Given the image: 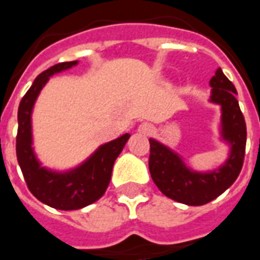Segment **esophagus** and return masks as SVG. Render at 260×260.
<instances>
[{
	"instance_id": "34e87169",
	"label": "esophagus",
	"mask_w": 260,
	"mask_h": 260,
	"mask_svg": "<svg viewBox=\"0 0 260 260\" xmlns=\"http://www.w3.org/2000/svg\"><path fill=\"white\" fill-rule=\"evenodd\" d=\"M153 132L152 124L149 123H142L138 126V133H140L141 136H150Z\"/></svg>"
}]
</instances>
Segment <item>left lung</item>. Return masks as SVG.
<instances>
[{
	"label": "left lung",
	"instance_id": "left-lung-1",
	"mask_svg": "<svg viewBox=\"0 0 260 260\" xmlns=\"http://www.w3.org/2000/svg\"><path fill=\"white\" fill-rule=\"evenodd\" d=\"M209 85V102L220 106V141L228 146V157L214 170L197 171L187 166L183 156L160 141L149 138V171L154 184L168 198L188 206H201L220 197L232 186L244 161V116L236 99V88L218 68Z\"/></svg>",
	"mask_w": 260,
	"mask_h": 260
}]
</instances>
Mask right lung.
I'll use <instances>...</instances> for the list:
<instances>
[{
	"instance_id": "1",
	"label": "right lung",
	"mask_w": 260,
	"mask_h": 260,
	"mask_svg": "<svg viewBox=\"0 0 260 260\" xmlns=\"http://www.w3.org/2000/svg\"><path fill=\"white\" fill-rule=\"evenodd\" d=\"M77 65L78 61L62 62L40 73L21 99L17 112L16 153L25 183L40 202L58 210H77L102 198L111 180L114 162L130 138V134L126 133L116 140L100 145L84 161L63 171L44 167L38 158L34 148L32 112L40 90L54 74Z\"/></svg>"
}]
</instances>
